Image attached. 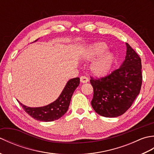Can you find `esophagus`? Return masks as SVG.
<instances>
[{"instance_id":"esophagus-1","label":"esophagus","mask_w":154,"mask_h":154,"mask_svg":"<svg viewBox=\"0 0 154 154\" xmlns=\"http://www.w3.org/2000/svg\"><path fill=\"white\" fill-rule=\"evenodd\" d=\"M80 81H81V83H87L88 81H89V78L86 77V76H81L80 77Z\"/></svg>"}]
</instances>
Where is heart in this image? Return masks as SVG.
Masks as SVG:
<instances>
[{
	"label": "heart",
	"mask_w": 154,
	"mask_h": 154,
	"mask_svg": "<svg viewBox=\"0 0 154 154\" xmlns=\"http://www.w3.org/2000/svg\"><path fill=\"white\" fill-rule=\"evenodd\" d=\"M107 49V45L104 43H97L91 47L89 52L87 53V58L89 60L95 59L97 56ZM114 61V55L110 52L104 54L97 59L91 66L93 73L97 76H104L110 71Z\"/></svg>",
	"instance_id": "1"
}]
</instances>
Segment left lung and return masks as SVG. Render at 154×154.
<instances>
[{
  "mask_svg": "<svg viewBox=\"0 0 154 154\" xmlns=\"http://www.w3.org/2000/svg\"><path fill=\"white\" fill-rule=\"evenodd\" d=\"M126 56L122 65L105 77H91V100L94 111L104 117L122 115L132 106L142 83L141 59L126 43Z\"/></svg>",
  "mask_w": 154,
  "mask_h": 154,
  "instance_id": "left-lung-1",
  "label": "left lung"
}]
</instances>
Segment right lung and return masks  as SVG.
Returning a JSON list of instances; mask_svg holds the SVG:
<instances>
[{"instance_id": "add662e5", "label": "right lung", "mask_w": 154, "mask_h": 154, "mask_svg": "<svg viewBox=\"0 0 154 154\" xmlns=\"http://www.w3.org/2000/svg\"><path fill=\"white\" fill-rule=\"evenodd\" d=\"M79 83L80 79L79 77L70 79L57 99L47 106L32 108L25 106L20 102L19 103L25 112L33 119L44 122H51L60 119L66 113L69 106L71 97Z\"/></svg>"}]
</instances>
